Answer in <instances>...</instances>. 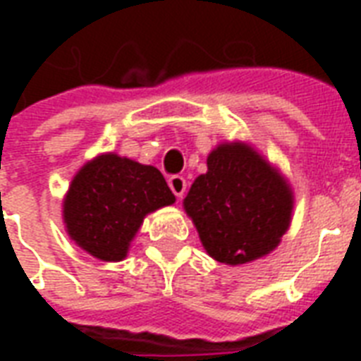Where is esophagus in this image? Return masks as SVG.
Segmentation results:
<instances>
[{
	"label": "esophagus",
	"instance_id": "34e87169",
	"mask_svg": "<svg viewBox=\"0 0 361 361\" xmlns=\"http://www.w3.org/2000/svg\"><path fill=\"white\" fill-rule=\"evenodd\" d=\"M169 187H170V191L174 192L176 197L181 198L183 195H185V189H187V181L183 176H170L169 178Z\"/></svg>",
	"mask_w": 361,
	"mask_h": 361
}]
</instances>
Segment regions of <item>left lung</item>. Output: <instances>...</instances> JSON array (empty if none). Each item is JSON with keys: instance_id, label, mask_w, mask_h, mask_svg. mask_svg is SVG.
Listing matches in <instances>:
<instances>
[{"instance_id": "obj_1", "label": "left lung", "mask_w": 361, "mask_h": 361, "mask_svg": "<svg viewBox=\"0 0 361 361\" xmlns=\"http://www.w3.org/2000/svg\"><path fill=\"white\" fill-rule=\"evenodd\" d=\"M183 206L209 257L236 266L279 245L290 225L292 192L251 147L221 144Z\"/></svg>"}]
</instances>
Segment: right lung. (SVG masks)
Returning a JSON list of instances; mask_svg holds the SVG:
<instances>
[{"mask_svg":"<svg viewBox=\"0 0 361 361\" xmlns=\"http://www.w3.org/2000/svg\"><path fill=\"white\" fill-rule=\"evenodd\" d=\"M176 198L163 174L114 153L82 166L63 204L69 236L93 257L116 262L149 212Z\"/></svg>","mask_w":361,"mask_h":361,"instance_id":"1","label":"right lung"}]
</instances>
